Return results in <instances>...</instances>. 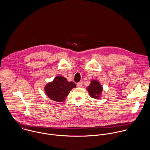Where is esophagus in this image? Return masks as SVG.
I'll return each mask as SVG.
<instances>
[{"mask_svg":"<svg viewBox=\"0 0 150 150\" xmlns=\"http://www.w3.org/2000/svg\"><path fill=\"white\" fill-rule=\"evenodd\" d=\"M81 86H82V82L81 81L77 83V86L78 87H81Z\"/></svg>","mask_w":150,"mask_h":150,"instance_id":"1","label":"esophagus"}]
</instances>
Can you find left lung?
Returning a JSON list of instances; mask_svg holds the SVG:
<instances>
[{
    "label": "left lung",
    "mask_w": 150,
    "mask_h": 150,
    "mask_svg": "<svg viewBox=\"0 0 150 150\" xmlns=\"http://www.w3.org/2000/svg\"><path fill=\"white\" fill-rule=\"evenodd\" d=\"M87 90L91 98L98 99L100 97L103 88L98 81L92 80L91 84L88 86Z\"/></svg>",
    "instance_id": "1"
}]
</instances>
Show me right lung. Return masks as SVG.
I'll use <instances>...</instances> for the list:
<instances>
[{"instance_id":"obj_1","label":"right lung","mask_w":150,"mask_h":150,"mask_svg":"<svg viewBox=\"0 0 150 150\" xmlns=\"http://www.w3.org/2000/svg\"><path fill=\"white\" fill-rule=\"evenodd\" d=\"M76 87L74 83L67 81L62 76H57L52 82L46 85L44 89L47 95L51 100L61 102L65 100L71 89Z\"/></svg>"}]
</instances>
